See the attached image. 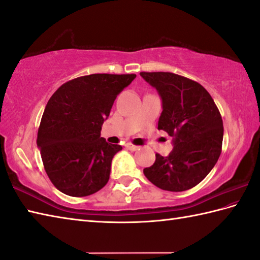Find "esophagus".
<instances>
[{
    "label": "esophagus",
    "instance_id": "obj_1",
    "mask_svg": "<svg viewBox=\"0 0 260 260\" xmlns=\"http://www.w3.org/2000/svg\"><path fill=\"white\" fill-rule=\"evenodd\" d=\"M126 147L128 150H131V151H137V150H140V146H137V145H134V144H132V143H127L126 144Z\"/></svg>",
    "mask_w": 260,
    "mask_h": 260
}]
</instances>
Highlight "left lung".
Segmentation results:
<instances>
[{"label": "left lung", "mask_w": 260, "mask_h": 260, "mask_svg": "<svg viewBox=\"0 0 260 260\" xmlns=\"http://www.w3.org/2000/svg\"><path fill=\"white\" fill-rule=\"evenodd\" d=\"M162 100L157 128L172 136L168 156L155 154V162L143 170L152 184L164 190L184 191L210 174L220 157L223 121L204 86L170 72H141Z\"/></svg>", "instance_id": "left-lung-1"}]
</instances>
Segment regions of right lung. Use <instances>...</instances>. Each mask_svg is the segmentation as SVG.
I'll return each instance as SVG.
<instances>
[{
  "instance_id": "right-lung-1",
  "label": "right lung",
  "mask_w": 260,
  "mask_h": 260,
  "mask_svg": "<svg viewBox=\"0 0 260 260\" xmlns=\"http://www.w3.org/2000/svg\"><path fill=\"white\" fill-rule=\"evenodd\" d=\"M135 74H90L60 85L40 121L37 145L53 185L74 197L92 195L109 180L111 161L123 147L100 137L114 101Z\"/></svg>"
}]
</instances>
